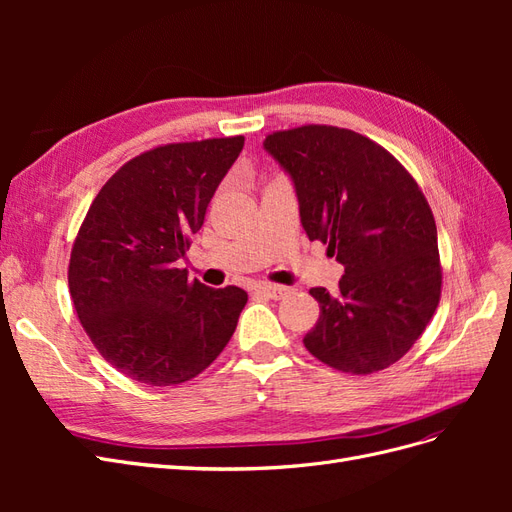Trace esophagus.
<instances>
[{"mask_svg":"<svg viewBox=\"0 0 512 512\" xmlns=\"http://www.w3.org/2000/svg\"><path fill=\"white\" fill-rule=\"evenodd\" d=\"M258 294H265V297L269 299H284L286 294H290V288L288 286H282V284H258L254 288Z\"/></svg>","mask_w":512,"mask_h":512,"instance_id":"1","label":"esophagus"}]
</instances>
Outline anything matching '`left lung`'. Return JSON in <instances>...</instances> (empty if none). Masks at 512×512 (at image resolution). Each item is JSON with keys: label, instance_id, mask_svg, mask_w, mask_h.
Returning a JSON list of instances; mask_svg holds the SVG:
<instances>
[{"label": "left lung", "instance_id": "obj_1", "mask_svg": "<svg viewBox=\"0 0 512 512\" xmlns=\"http://www.w3.org/2000/svg\"><path fill=\"white\" fill-rule=\"evenodd\" d=\"M290 177L309 241L344 265L339 288H312L318 361L365 376L399 361L440 301L438 230L423 192L389 151L352 130L303 126L262 143Z\"/></svg>", "mask_w": 512, "mask_h": 512}]
</instances>
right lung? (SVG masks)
I'll return each instance as SVG.
<instances>
[{
    "label": "right lung",
    "mask_w": 512,
    "mask_h": 512,
    "mask_svg": "<svg viewBox=\"0 0 512 512\" xmlns=\"http://www.w3.org/2000/svg\"><path fill=\"white\" fill-rule=\"evenodd\" d=\"M241 149L243 136H232L141 153L87 211L70 256V297L98 352L132 380H190L237 329L245 290L190 282L179 260Z\"/></svg>",
    "instance_id": "add662e5"
}]
</instances>
